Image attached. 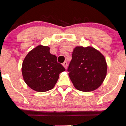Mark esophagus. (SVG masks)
Wrapping results in <instances>:
<instances>
[{
  "label": "esophagus",
  "instance_id": "34e87169",
  "mask_svg": "<svg viewBox=\"0 0 126 126\" xmlns=\"http://www.w3.org/2000/svg\"><path fill=\"white\" fill-rule=\"evenodd\" d=\"M67 65H68V64H67V62H64V63H63V66H64V67L66 68H67Z\"/></svg>",
  "mask_w": 126,
  "mask_h": 126
}]
</instances>
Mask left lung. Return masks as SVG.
Instances as JSON below:
<instances>
[{"mask_svg": "<svg viewBox=\"0 0 126 126\" xmlns=\"http://www.w3.org/2000/svg\"><path fill=\"white\" fill-rule=\"evenodd\" d=\"M77 89L90 92L96 89L106 77L107 65L104 56L91 47H77L67 68Z\"/></svg>", "mask_w": 126, "mask_h": 126, "instance_id": "1", "label": "left lung"}]
</instances>
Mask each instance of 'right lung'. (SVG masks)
Returning <instances> with one entry per match:
<instances>
[{"label": "right lung", "mask_w": 126, "mask_h": 126, "mask_svg": "<svg viewBox=\"0 0 126 126\" xmlns=\"http://www.w3.org/2000/svg\"><path fill=\"white\" fill-rule=\"evenodd\" d=\"M48 47L38 46L23 60L22 73L25 83L33 90L44 92L54 88L59 74L65 68L49 52Z\"/></svg>", "instance_id": "right-lung-1"}]
</instances>
